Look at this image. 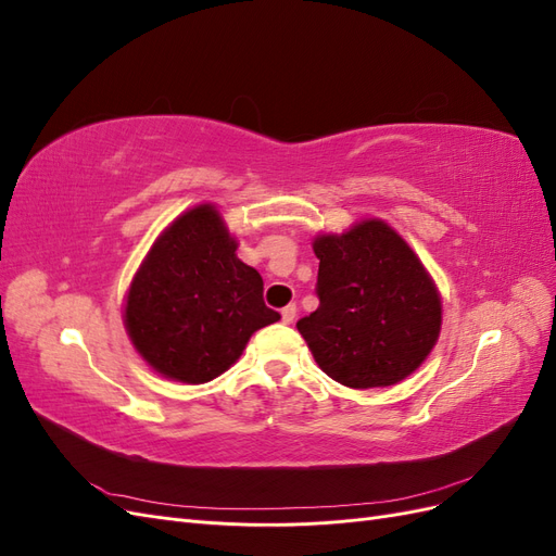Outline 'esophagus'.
I'll return each instance as SVG.
<instances>
[{"instance_id":"34e87169","label":"esophagus","mask_w":556,"mask_h":556,"mask_svg":"<svg viewBox=\"0 0 556 556\" xmlns=\"http://www.w3.org/2000/svg\"><path fill=\"white\" fill-rule=\"evenodd\" d=\"M280 317H282V323H285V325H290V323H294V317H296V306H294V304H290V306H285V308L280 311Z\"/></svg>"}]
</instances>
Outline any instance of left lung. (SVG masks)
<instances>
[{
  "instance_id": "8db88e82",
  "label": "left lung",
  "mask_w": 556,
  "mask_h": 556,
  "mask_svg": "<svg viewBox=\"0 0 556 556\" xmlns=\"http://www.w3.org/2000/svg\"><path fill=\"white\" fill-rule=\"evenodd\" d=\"M319 306L296 323L317 366L352 390L408 378L441 333V296L410 245L382 220L313 243Z\"/></svg>"
}]
</instances>
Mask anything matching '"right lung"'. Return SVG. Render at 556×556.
I'll return each mask as SVG.
<instances>
[{
  "label": "right lung",
  "mask_w": 556,
  "mask_h": 556,
  "mask_svg": "<svg viewBox=\"0 0 556 556\" xmlns=\"http://www.w3.org/2000/svg\"><path fill=\"white\" fill-rule=\"evenodd\" d=\"M264 280L237 257L213 204L185 211L134 276L125 329L164 378L201 384L241 357L250 336L280 319L264 304Z\"/></svg>",
  "instance_id": "1"
}]
</instances>
